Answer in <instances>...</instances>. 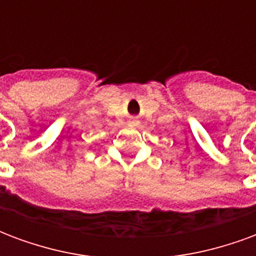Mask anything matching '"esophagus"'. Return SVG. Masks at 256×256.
I'll list each match as a JSON object with an SVG mask.
<instances>
[{
	"label": "esophagus",
	"instance_id": "esophagus-1",
	"mask_svg": "<svg viewBox=\"0 0 256 256\" xmlns=\"http://www.w3.org/2000/svg\"><path fill=\"white\" fill-rule=\"evenodd\" d=\"M130 123H133V124H138V120H137V119H132Z\"/></svg>",
	"mask_w": 256,
	"mask_h": 256
}]
</instances>
